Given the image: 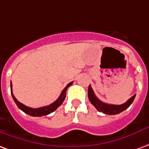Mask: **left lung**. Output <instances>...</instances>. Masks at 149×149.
<instances>
[{
	"instance_id": "left-lung-1",
	"label": "left lung",
	"mask_w": 149,
	"mask_h": 149,
	"mask_svg": "<svg viewBox=\"0 0 149 149\" xmlns=\"http://www.w3.org/2000/svg\"><path fill=\"white\" fill-rule=\"evenodd\" d=\"M135 97L136 94L130 97L126 102L124 103L122 105H111V104H107V103L100 101L96 97V95L94 94V91L91 88V85L88 87V97H89V100L91 101V104L99 112H102L103 113H106V114L108 115L118 114L124 110H125L132 104Z\"/></svg>"
}]
</instances>
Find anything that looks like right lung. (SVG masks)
<instances>
[{
	"instance_id": "right-lung-1",
	"label": "right lung",
	"mask_w": 149,
	"mask_h": 149,
	"mask_svg": "<svg viewBox=\"0 0 149 149\" xmlns=\"http://www.w3.org/2000/svg\"><path fill=\"white\" fill-rule=\"evenodd\" d=\"M73 82H70L68 85L65 87L63 91H62L60 96L58 97V98L55 102H53L52 104L49 105V106H43V107H40V108H37V109H33V108H30V107H28V106H24V104L20 103L19 101H17V99L15 97V96L13 95V90H12V82H11V94H12V96H13V98L14 102L17 104V106H18V108L19 109H21L23 112H24L27 114L30 115V116H32V117H42V116H46L47 114H50L51 113L54 112L55 109L58 108V106H60L63 102L64 99L66 97V91H67L68 86H70V85H72Z\"/></svg>"
}]
</instances>
